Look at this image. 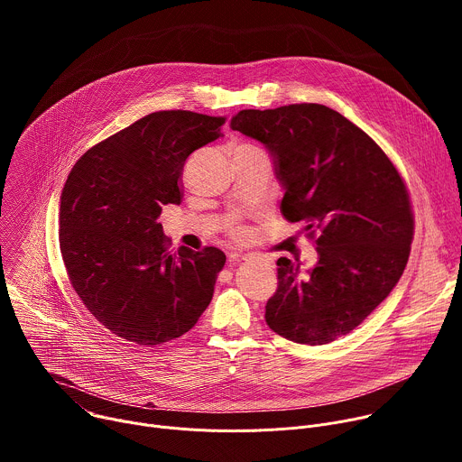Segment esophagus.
Wrapping results in <instances>:
<instances>
[{"instance_id": "obj_1", "label": "esophagus", "mask_w": 462, "mask_h": 462, "mask_svg": "<svg viewBox=\"0 0 462 462\" xmlns=\"http://www.w3.org/2000/svg\"><path fill=\"white\" fill-rule=\"evenodd\" d=\"M228 257H230L232 261H237V259H246L248 254H243V252H230Z\"/></svg>"}]
</instances>
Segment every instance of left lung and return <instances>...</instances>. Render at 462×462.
Segmentation results:
<instances>
[{"label": "left lung", "mask_w": 462, "mask_h": 462, "mask_svg": "<svg viewBox=\"0 0 462 462\" xmlns=\"http://www.w3.org/2000/svg\"><path fill=\"white\" fill-rule=\"evenodd\" d=\"M230 127L265 146L285 193L282 214L319 230L318 263L278 259L267 325L280 337L323 346L351 333L399 283L410 257L413 212L406 184L364 131L321 104L243 109Z\"/></svg>", "instance_id": "1"}]
</instances>
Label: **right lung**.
Instances as JSON below:
<instances>
[{"label": "right lung", "instance_id": "1", "mask_svg": "<svg viewBox=\"0 0 462 462\" xmlns=\"http://www.w3.org/2000/svg\"><path fill=\"white\" fill-rule=\"evenodd\" d=\"M225 116L157 111L86 152L60 195V252L88 310L127 342L182 337L214 296L226 255L168 250L159 216L180 203L186 159L223 137Z\"/></svg>", "mask_w": 462, "mask_h": 462}]
</instances>
